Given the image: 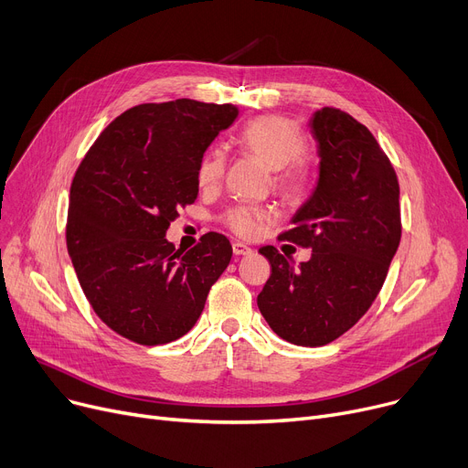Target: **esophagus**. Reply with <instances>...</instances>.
Instances as JSON below:
<instances>
[{"mask_svg": "<svg viewBox=\"0 0 468 468\" xmlns=\"http://www.w3.org/2000/svg\"><path fill=\"white\" fill-rule=\"evenodd\" d=\"M233 254L235 256H249V254H252V249L242 242H233Z\"/></svg>", "mask_w": 468, "mask_h": 468, "instance_id": "1", "label": "esophagus"}]
</instances>
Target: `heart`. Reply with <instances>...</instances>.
Listing matches in <instances>:
<instances>
[{
	"label": "heart",
	"mask_w": 468,
	"mask_h": 468,
	"mask_svg": "<svg viewBox=\"0 0 468 468\" xmlns=\"http://www.w3.org/2000/svg\"><path fill=\"white\" fill-rule=\"evenodd\" d=\"M239 145L273 172V187L282 201L296 203L307 195L313 184V165L303 155L307 138L296 122L281 115H261L249 121L239 133ZM226 172V157L221 152H208L197 166V182L212 189L219 186ZM265 208L237 205L229 208L221 221L242 239H254L269 221Z\"/></svg>",
	"instance_id": "heart-1"
}]
</instances>
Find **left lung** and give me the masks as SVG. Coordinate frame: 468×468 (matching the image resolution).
Instances as JSON below:
<instances>
[{"label":"left lung","instance_id":"left-lung-1","mask_svg":"<svg viewBox=\"0 0 468 468\" xmlns=\"http://www.w3.org/2000/svg\"><path fill=\"white\" fill-rule=\"evenodd\" d=\"M321 175L293 228L279 240L311 249L293 263L275 247L260 254L271 263L258 307L282 339L321 347L353 328L372 307L402 235L400 187L381 145L347 112L323 108L311 121Z\"/></svg>","mask_w":468,"mask_h":468}]
</instances>
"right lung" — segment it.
Returning a JSON list of instances; mask_svg holds the SVG:
<instances>
[{
	"instance_id": "obj_1",
	"label": "right lung",
	"mask_w": 468,
	"mask_h": 468,
	"mask_svg": "<svg viewBox=\"0 0 468 468\" xmlns=\"http://www.w3.org/2000/svg\"><path fill=\"white\" fill-rule=\"evenodd\" d=\"M237 117L231 104L180 98L115 117L69 187L66 244L92 311L115 334L163 346L187 334L226 271L228 237L205 233L182 254L165 239L199 193L197 166Z\"/></svg>"
}]
</instances>
